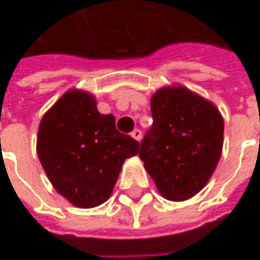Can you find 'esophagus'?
Segmentation results:
<instances>
[{
  "mask_svg": "<svg viewBox=\"0 0 260 260\" xmlns=\"http://www.w3.org/2000/svg\"><path fill=\"white\" fill-rule=\"evenodd\" d=\"M132 137L140 142V140H142V130H140V128H135V130L132 132Z\"/></svg>",
  "mask_w": 260,
  "mask_h": 260,
  "instance_id": "esophagus-1",
  "label": "esophagus"
}]
</instances>
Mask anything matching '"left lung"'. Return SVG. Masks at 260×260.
Instances as JSON below:
<instances>
[{
	"label": "left lung",
	"instance_id": "obj_1",
	"mask_svg": "<svg viewBox=\"0 0 260 260\" xmlns=\"http://www.w3.org/2000/svg\"><path fill=\"white\" fill-rule=\"evenodd\" d=\"M153 125L139 156L166 200L198 194L220 160L224 121L213 103L184 86H165L152 96Z\"/></svg>",
	"mask_w": 260,
	"mask_h": 260
}]
</instances>
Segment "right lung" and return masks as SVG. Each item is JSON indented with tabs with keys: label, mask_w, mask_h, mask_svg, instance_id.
Instances as JSON below:
<instances>
[{
	"label": "right lung",
	"mask_w": 260,
	"mask_h": 260,
	"mask_svg": "<svg viewBox=\"0 0 260 260\" xmlns=\"http://www.w3.org/2000/svg\"><path fill=\"white\" fill-rule=\"evenodd\" d=\"M139 142L115 128L113 114L96 110L94 95L71 89L42 118L37 155L49 181L81 208L103 204L113 192L127 157Z\"/></svg>",
	"instance_id": "add662e5"
}]
</instances>
